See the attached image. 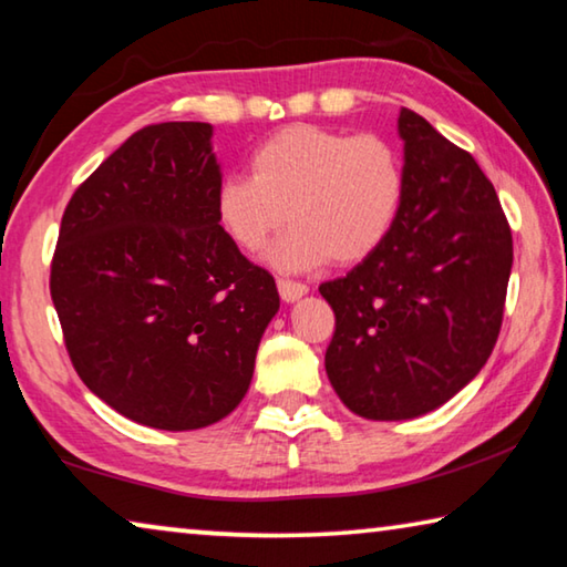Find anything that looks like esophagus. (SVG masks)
Returning a JSON list of instances; mask_svg holds the SVG:
<instances>
[{
    "label": "esophagus",
    "instance_id": "esophagus-1",
    "mask_svg": "<svg viewBox=\"0 0 567 567\" xmlns=\"http://www.w3.org/2000/svg\"><path fill=\"white\" fill-rule=\"evenodd\" d=\"M277 290H280V298L285 302H295V300H300L305 292H308V285H302L298 280H287V277H280V280H277Z\"/></svg>",
    "mask_w": 567,
    "mask_h": 567
}]
</instances>
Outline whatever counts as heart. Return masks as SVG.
I'll return each instance as SVG.
<instances>
[{"instance_id": "obj_1", "label": "heart", "mask_w": 567, "mask_h": 567, "mask_svg": "<svg viewBox=\"0 0 567 567\" xmlns=\"http://www.w3.org/2000/svg\"><path fill=\"white\" fill-rule=\"evenodd\" d=\"M249 168L251 176L219 184L217 221L241 251H259L290 219L267 251V262L285 272L328 259L363 262L396 229L406 202V164L379 133L287 125L251 151Z\"/></svg>"}]
</instances>
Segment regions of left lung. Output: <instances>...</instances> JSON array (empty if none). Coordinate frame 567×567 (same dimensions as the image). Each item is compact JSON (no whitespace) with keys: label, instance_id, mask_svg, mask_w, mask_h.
Returning <instances> with one entry per match:
<instances>
[{"label":"left lung","instance_id":"obj_1","mask_svg":"<svg viewBox=\"0 0 567 567\" xmlns=\"http://www.w3.org/2000/svg\"><path fill=\"white\" fill-rule=\"evenodd\" d=\"M401 219L379 251L322 282L336 312L326 371L363 419L442 406L487 363L505 316L512 231L470 151L401 107Z\"/></svg>","mask_w":567,"mask_h":567}]
</instances>
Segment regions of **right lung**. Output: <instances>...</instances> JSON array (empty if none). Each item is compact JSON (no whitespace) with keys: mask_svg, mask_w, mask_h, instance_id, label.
I'll return each instance as SVG.
<instances>
[{"mask_svg":"<svg viewBox=\"0 0 567 567\" xmlns=\"http://www.w3.org/2000/svg\"><path fill=\"white\" fill-rule=\"evenodd\" d=\"M212 125H146L62 214L50 267L70 361L107 406L151 429L209 426L239 406L275 277L224 235Z\"/></svg>","mask_w":567,"mask_h":567,"instance_id":"add662e5","label":"right lung"}]
</instances>
